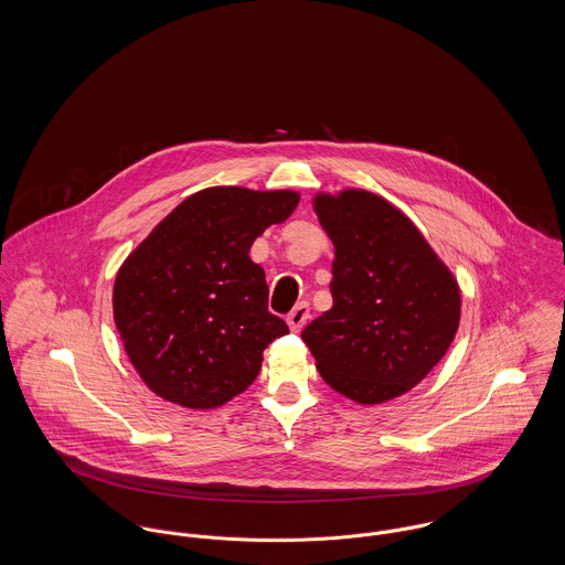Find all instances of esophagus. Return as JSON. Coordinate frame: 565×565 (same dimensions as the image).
I'll return each mask as SVG.
<instances>
[{
  "instance_id": "obj_1",
  "label": "esophagus",
  "mask_w": 565,
  "mask_h": 565,
  "mask_svg": "<svg viewBox=\"0 0 565 565\" xmlns=\"http://www.w3.org/2000/svg\"><path fill=\"white\" fill-rule=\"evenodd\" d=\"M307 320H309V307H307V302H299V305L288 313V318H286L290 331L295 332H299L300 329L307 324Z\"/></svg>"
}]
</instances>
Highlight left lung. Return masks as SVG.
I'll list each match as a JSON object with an SVG mask.
<instances>
[{"instance_id": "left-lung-1", "label": "left lung", "mask_w": 565, "mask_h": 565, "mask_svg": "<svg viewBox=\"0 0 565 565\" xmlns=\"http://www.w3.org/2000/svg\"><path fill=\"white\" fill-rule=\"evenodd\" d=\"M311 202L334 245L332 307L302 341L339 395L361 405L401 397L448 352L461 322L459 281L380 194L348 188Z\"/></svg>"}]
</instances>
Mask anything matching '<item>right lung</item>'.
Segmentation results:
<instances>
[{
	"mask_svg": "<svg viewBox=\"0 0 565 565\" xmlns=\"http://www.w3.org/2000/svg\"><path fill=\"white\" fill-rule=\"evenodd\" d=\"M299 200L295 190H200L119 266L115 324L130 363L158 397L213 409L258 377L263 352L288 327L268 311L265 268L249 249Z\"/></svg>",
	"mask_w": 565,
	"mask_h": 565,
	"instance_id": "1",
	"label": "right lung"
}]
</instances>
